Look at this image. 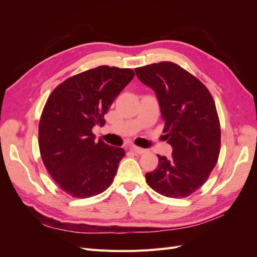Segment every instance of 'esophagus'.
I'll return each mask as SVG.
<instances>
[{"instance_id":"1","label":"esophagus","mask_w":257,"mask_h":257,"mask_svg":"<svg viewBox=\"0 0 257 257\" xmlns=\"http://www.w3.org/2000/svg\"><path fill=\"white\" fill-rule=\"evenodd\" d=\"M130 149H131L132 151H134V152L138 153V154H144V153L147 152L146 149H143V148H139V147H136V146H131Z\"/></svg>"}]
</instances>
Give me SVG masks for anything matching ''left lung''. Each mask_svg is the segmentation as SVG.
<instances>
[{"label":"left lung","instance_id":"8db88e82","mask_svg":"<svg viewBox=\"0 0 257 257\" xmlns=\"http://www.w3.org/2000/svg\"><path fill=\"white\" fill-rule=\"evenodd\" d=\"M138 79L151 88L164 121V138L172 157L159 158V166L146 181L161 195L188 197L203 185L216 165L221 128L214 100L196 77L172 62L135 69Z\"/></svg>","mask_w":257,"mask_h":257}]
</instances>
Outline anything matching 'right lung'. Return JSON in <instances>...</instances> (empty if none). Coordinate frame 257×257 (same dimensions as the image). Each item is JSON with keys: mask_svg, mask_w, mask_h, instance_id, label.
I'll use <instances>...</instances> for the list:
<instances>
[{"mask_svg": "<svg viewBox=\"0 0 257 257\" xmlns=\"http://www.w3.org/2000/svg\"><path fill=\"white\" fill-rule=\"evenodd\" d=\"M134 76L131 68L98 66L59 84L46 102L38 125L42 160L69 195L92 197L112 183L125 151L96 142L92 128L104 125V115Z\"/></svg>", "mask_w": 257, "mask_h": 257, "instance_id": "add662e5", "label": "right lung"}]
</instances>
